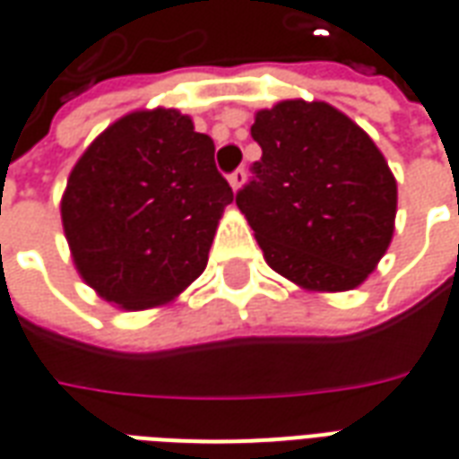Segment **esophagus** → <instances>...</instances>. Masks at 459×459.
Returning a JSON list of instances; mask_svg holds the SVG:
<instances>
[{"mask_svg": "<svg viewBox=\"0 0 459 459\" xmlns=\"http://www.w3.org/2000/svg\"><path fill=\"white\" fill-rule=\"evenodd\" d=\"M229 181H230V186L238 191L240 186H243V181H246V169H243V167H238L236 171H230Z\"/></svg>", "mask_w": 459, "mask_h": 459, "instance_id": "obj_1", "label": "esophagus"}]
</instances>
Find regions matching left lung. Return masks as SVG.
Returning a JSON list of instances; mask_svg holds the SVG:
<instances>
[{
    "label": "left lung",
    "instance_id": "1",
    "mask_svg": "<svg viewBox=\"0 0 459 459\" xmlns=\"http://www.w3.org/2000/svg\"><path fill=\"white\" fill-rule=\"evenodd\" d=\"M263 157L236 194L268 265L299 288L361 285L391 243L395 179L374 140L327 103L285 100L250 127Z\"/></svg>",
    "mask_w": 459,
    "mask_h": 459
}]
</instances>
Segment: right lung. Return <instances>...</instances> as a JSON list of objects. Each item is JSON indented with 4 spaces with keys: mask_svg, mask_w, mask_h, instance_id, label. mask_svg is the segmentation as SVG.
<instances>
[{
    "mask_svg": "<svg viewBox=\"0 0 459 459\" xmlns=\"http://www.w3.org/2000/svg\"><path fill=\"white\" fill-rule=\"evenodd\" d=\"M213 140L179 110L120 117L68 177L61 219L75 268L125 309L157 307L199 278L233 201Z\"/></svg>",
    "mask_w": 459,
    "mask_h": 459,
    "instance_id": "add662e5",
    "label": "right lung"
}]
</instances>
